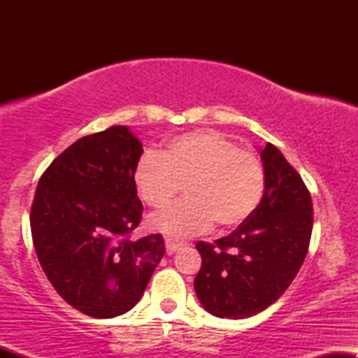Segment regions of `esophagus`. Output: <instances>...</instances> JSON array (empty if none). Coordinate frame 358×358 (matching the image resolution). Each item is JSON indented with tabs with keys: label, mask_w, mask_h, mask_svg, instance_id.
<instances>
[{
	"label": "esophagus",
	"mask_w": 358,
	"mask_h": 358,
	"mask_svg": "<svg viewBox=\"0 0 358 358\" xmlns=\"http://www.w3.org/2000/svg\"><path fill=\"white\" fill-rule=\"evenodd\" d=\"M165 245H166V252H168V254H175L176 250L183 248L182 242L173 241V239H166V241H165Z\"/></svg>",
	"instance_id": "1"
}]
</instances>
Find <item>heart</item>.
<instances>
[{"label": "heart", "mask_w": 358, "mask_h": 358, "mask_svg": "<svg viewBox=\"0 0 358 358\" xmlns=\"http://www.w3.org/2000/svg\"><path fill=\"white\" fill-rule=\"evenodd\" d=\"M141 200L166 207L185 185L187 199L151 219V227L173 237L239 227L257 210L266 188L262 163L217 131L180 134L162 155H141L133 171Z\"/></svg>", "instance_id": "heart-1"}]
</instances>
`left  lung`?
Here are the masks:
<instances>
[{"label":"left lung","instance_id":"obj_1","mask_svg":"<svg viewBox=\"0 0 358 358\" xmlns=\"http://www.w3.org/2000/svg\"><path fill=\"white\" fill-rule=\"evenodd\" d=\"M261 159L266 188L257 210L227 237L196 244L202 256L196 298L219 318H249L278 301L310 245L313 203L306 185L271 143Z\"/></svg>","mask_w":358,"mask_h":358}]
</instances>
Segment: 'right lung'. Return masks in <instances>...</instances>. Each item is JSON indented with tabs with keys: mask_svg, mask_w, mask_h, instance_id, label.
<instances>
[{
	"mask_svg": "<svg viewBox=\"0 0 358 358\" xmlns=\"http://www.w3.org/2000/svg\"><path fill=\"white\" fill-rule=\"evenodd\" d=\"M141 155L129 127L113 126L77 139L36 187V257L57 293L92 318L129 311L165 254L162 234L129 239L143 213L133 180Z\"/></svg>",
	"mask_w": 358,
	"mask_h": 358,
	"instance_id": "add662e5",
	"label": "right lung"
}]
</instances>
